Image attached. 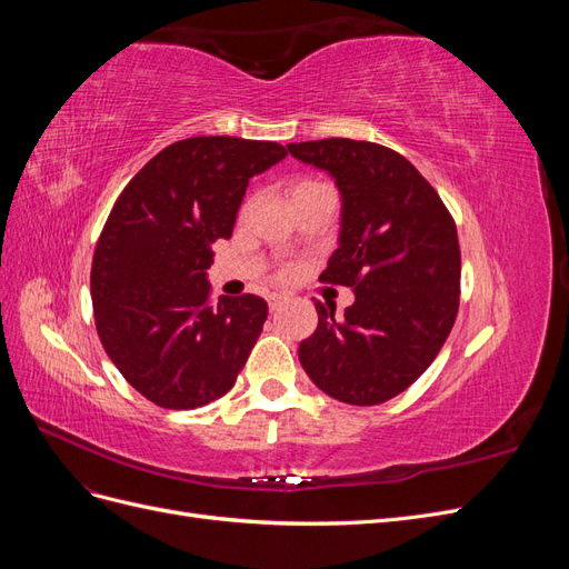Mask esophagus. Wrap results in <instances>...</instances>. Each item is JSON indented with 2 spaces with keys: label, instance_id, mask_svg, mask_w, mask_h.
I'll return each mask as SVG.
<instances>
[{
  "label": "esophagus",
  "instance_id": "1",
  "mask_svg": "<svg viewBox=\"0 0 569 569\" xmlns=\"http://www.w3.org/2000/svg\"><path fill=\"white\" fill-rule=\"evenodd\" d=\"M284 303V297L282 295H272L270 297V311H278V308Z\"/></svg>",
  "mask_w": 569,
  "mask_h": 569
}]
</instances>
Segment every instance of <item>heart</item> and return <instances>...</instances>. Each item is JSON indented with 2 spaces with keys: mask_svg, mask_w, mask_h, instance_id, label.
Instances as JSON below:
<instances>
[{
  "mask_svg": "<svg viewBox=\"0 0 569 569\" xmlns=\"http://www.w3.org/2000/svg\"><path fill=\"white\" fill-rule=\"evenodd\" d=\"M320 187H327V184H322V182H318V180H301V182L295 184V189H291V197L303 194V192H313V189H320ZM244 211H247V206H244ZM289 272H291L289 268H282L278 274H280V278H287Z\"/></svg>",
  "mask_w": 569,
  "mask_h": 569,
  "instance_id": "1",
  "label": "heart"
}]
</instances>
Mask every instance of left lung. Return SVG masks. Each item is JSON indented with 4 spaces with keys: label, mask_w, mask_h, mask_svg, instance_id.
Here are the masks:
<instances>
[{
    "label": "left lung",
    "mask_w": 569,
    "mask_h": 569,
    "mask_svg": "<svg viewBox=\"0 0 569 569\" xmlns=\"http://www.w3.org/2000/svg\"><path fill=\"white\" fill-rule=\"evenodd\" d=\"M287 149L339 187V249L320 282L356 295L343 318L316 301L318 330L301 341L299 360L332 399L385 403L432 366L456 322V220L418 168L389 147L327 137Z\"/></svg>",
    "instance_id": "1"
}]
</instances>
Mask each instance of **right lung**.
<instances>
[{"label": "right lung", "mask_w": 569, "mask_h": 569, "mask_svg": "<svg viewBox=\"0 0 569 569\" xmlns=\"http://www.w3.org/2000/svg\"><path fill=\"white\" fill-rule=\"evenodd\" d=\"M278 142L189 137L159 151L116 199L92 258L97 335L144 399L189 410L226 396L268 318L261 297L211 299V244L230 239L249 178Z\"/></svg>", "instance_id": "add662e5"}]
</instances>
